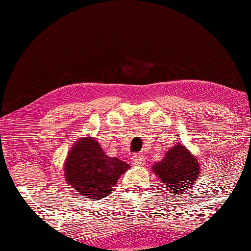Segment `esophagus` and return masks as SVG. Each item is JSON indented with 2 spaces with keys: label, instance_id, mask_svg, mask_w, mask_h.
<instances>
[{
  "label": "esophagus",
  "instance_id": "esophagus-1",
  "mask_svg": "<svg viewBox=\"0 0 251 251\" xmlns=\"http://www.w3.org/2000/svg\"><path fill=\"white\" fill-rule=\"evenodd\" d=\"M131 163L136 167H142L145 164V157L143 155H134L131 157Z\"/></svg>",
  "mask_w": 251,
  "mask_h": 251
}]
</instances>
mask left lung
<instances>
[{
  "instance_id": "left-lung-1",
  "label": "left lung",
  "mask_w": 251,
  "mask_h": 251,
  "mask_svg": "<svg viewBox=\"0 0 251 251\" xmlns=\"http://www.w3.org/2000/svg\"><path fill=\"white\" fill-rule=\"evenodd\" d=\"M200 163L191 151L181 143L170 147L159 162L152 166V172L172 194L186 195L200 177Z\"/></svg>"
}]
</instances>
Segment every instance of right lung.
<instances>
[{"label":"right lung","mask_w":251,"mask_h":251,"mask_svg":"<svg viewBox=\"0 0 251 251\" xmlns=\"http://www.w3.org/2000/svg\"><path fill=\"white\" fill-rule=\"evenodd\" d=\"M130 168L117 157H108L92 136L77 139L64 162L67 183L82 198L100 200L111 194L118 178Z\"/></svg>","instance_id":"obj_1"}]
</instances>
